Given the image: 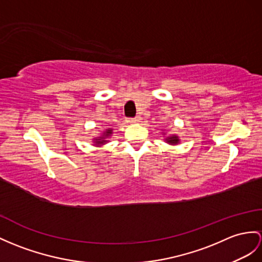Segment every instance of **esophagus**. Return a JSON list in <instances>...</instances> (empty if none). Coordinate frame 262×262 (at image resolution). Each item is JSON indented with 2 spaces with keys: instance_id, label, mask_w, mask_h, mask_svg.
<instances>
[{
  "instance_id": "1",
  "label": "esophagus",
  "mask_w": 262,
  "mask_h": 262,
  "mask_svg": "<svg viewBox=\"0 0 262 262\" xmlns=\"http://www.w3.org/2000/svg\"><path fill=\"white\" fill-rule=\"evenodd\" d=\"M140 121H141V117L138 116V117L133 118V119H129V121H127V122H129V123H139Z\"/></svg>"
}]
</instances>
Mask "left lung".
<instances>
[{
    "label": "left lung",
    "instance_id": "8db88e82",
    "mask_svg": "<svg viewBox=\"0 0 262 262\" xmlns=\"http://www.w3.org/2000/svg\"><path fill=\"white\" fill-rule=\"evenodd\" d=\"M162 136H164V141L167 142L168 144H171V145H177L180 143V138L179 136L177 135H170V136H165V132H162Z\"/></svg>",
    "mask_w": 262,
    "mask_h": 262
}]
</instances>
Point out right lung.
Returning <instances> with one entry per match:
<instances>
[{
	"label": "right lung",
	"mask_w": 262,
	"mask_h": 262,
	"mask_svg": "<svg viewBox=\"0 0 262 262\" xmlns=\"http://www.w3.org/2000/svg\"><path fill=\"white\" fill-rule=\"evenodd\" d=\"M112 133H113V129H111V127H109V129H105L100 136L94 137L92 139V144L95 146H102V145L106 144L107 142H109Z\"/></svg>",
	"instance_id": "right-lung-1"
}]
</instances>
